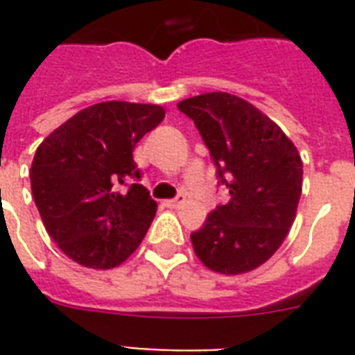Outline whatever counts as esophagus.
I'll list each match as a JSON object with an SVG mask.
<instances>
[{
  "instance_id": "1",
  "label": "esophagus",
  "mask_w": 355,
  "mask_h": 355,
  "mask_svg": "<svg viewBox=\"0 0 355 355\" xmlns=\"http://www.w3.org/2000/svg\"><path fill=\"white\" fill-rule=\"evenodd\" d=\"M169 208H180V206L184 205V195H178V197H175V199H169L166 202Z\"/></svg>"
}]
</instances>
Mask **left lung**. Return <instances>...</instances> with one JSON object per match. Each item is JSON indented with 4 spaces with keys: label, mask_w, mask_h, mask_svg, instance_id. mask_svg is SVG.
<instances>
[{
    "label": "left lung",
    "mask_w": 355,
    "mask_h": 355,
    "mask_svg": "<svg viewBox=\"0 0 355 355\" xmlns=\"http://www.w3.org/2000/svg\"><path fill=\"white\" fill-rule=\"evenodd\" d=\"M210 149L230 200L191 234L197 258L221 275L265 263L289 234L302 193V160L284 130L261 110L227 92L177 105Z\"/></svg>",
    "instance_id": "left-lung-1"
}]
</instances>
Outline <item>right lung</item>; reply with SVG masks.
Here are the masks:
<instances>
[{"mask_svg":"<svg viewBox=\"0 0 355 355\" xmlns=\"http://www.w3.org/2000/svg\"><path fill=\"white\" fill-rule=\"evenodd\" d=\"M158 105L105 101L55 128L35 153L31 189L47 234L68 258L114 269L139 247L156 202L138 180L132 150L160 125Z\"/></svg>","mask_w":355,"mask_h":355,"instance_id":"1","label":"right lung"}]
</instances>
